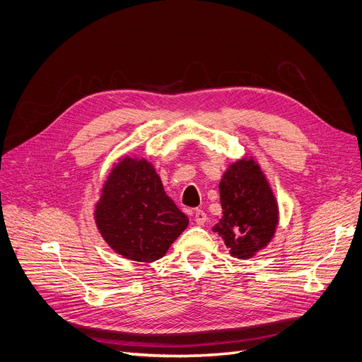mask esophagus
Listing matches in <instances>:
<instances>
[{"instance_id":"1","label":"esophagus","mask_w":362,"mask_h":362,"mask_svg":"<svg viewBox=\"0 0 362 362\" xmlns=\"http://www.w3.org/2000/svg\"><path fill=\"white\" fill-rule=\"evenodd\" d=\"M206 220H208V216L204 211H200V209L194 211V221L197 226H204L206 223Z\"/></svg>"}]
</instances>
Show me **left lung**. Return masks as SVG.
Returning <instances> with one entry per match:
<instances>
[{"mask_svg":"<svg viewBox=\"0 0 362 362\" xmlns=\"http://www.w3.org/2000/svg\"><path fill=\"white\" fill-rule=\"evenodd\" d=\"M221 220L212 230L230 254L251 258L266 248L279 223L278 202L270 184L252 157L231 163L220 181Z\"/></svg>","mask_w":362,"mask_h":362,"instance_id":"obj_1","label":"left lung"}]
</instances>
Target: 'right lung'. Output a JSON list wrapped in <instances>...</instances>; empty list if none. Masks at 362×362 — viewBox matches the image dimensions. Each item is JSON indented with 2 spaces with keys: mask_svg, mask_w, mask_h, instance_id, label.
<instances>
[{
  "mask_svg": "<svg viewBox=\"0 0 362 362\" xmlns=\"http://www.w3.org/2000/svg\"><path fill=\"white\" fill-rule=\"evenodd\" d=\"M95 221L111 250L139 263L162 258L189 226L153 165L136 157H124L111 169Z\"/></svg>",
  "mask_w": 362,
  "mask_h": 362,
  "instance_id": "right-lung-1",
  "label": "right lung"
}]
</instances>
